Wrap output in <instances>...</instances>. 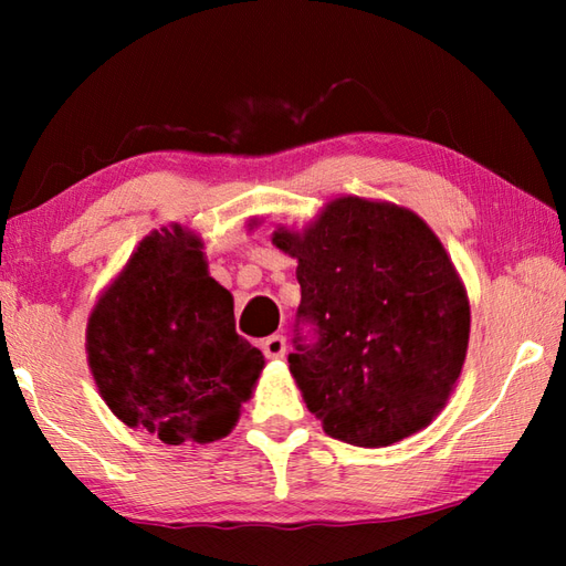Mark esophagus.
<instances>
[{
	"instance_id": "obj_1",
	"label": "esophagus",
	"mask_w": 566,
	"mask_h": 566,
	"mask_svg": "<svg viewBox=\"0 0 566 566\" xmlns=\"http://www.w3.org/2000/svg\"><path fill=\"white\" fill-rule=\"evenodd\" d=\"M262 353L270 359H280L286 353V340L284 335H270V338L262 340Z\"/></svg>"
}]
</instances>
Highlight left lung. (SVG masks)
Masks as SVG:
<instances>
[{"instance_id": "left-lung-1", "label": "left lung", "mask_w": 566, "mask_h": 566, "mask_svg": "<svg viewBox=\"0 0 566 566\" xmlns=\"http://www.w3.org/2000/svg\"><path fill=\"white\" fill-rule=\"evenodd\" d=\"M298 260L290 369L331 438L384 448L448 401L469 343V302L436 233L413 211L343 197L304 231H276ZM311 322L308 342L301 326Z\"/></svg>"}]
</instances>
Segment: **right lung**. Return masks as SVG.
Here are the masks:
<instances>
[{
    "instance_id": "1",
    "label": "right lung",
    "mask_w": 566,
    "mask_h": 566,
    "mask_svg": "<svg viewBox=\"0 0 566 566\" xmlns=\"http://www.w3.org/2000/svg\"><path fill=\"white\" fill-rule=\"evenodd\" d=\"M87 357L114 416L167 444L231 432L264 367L258 347L235 333L233 296L179 226L143 240L102 294Z\"/></svg>"
}]
</instances>
